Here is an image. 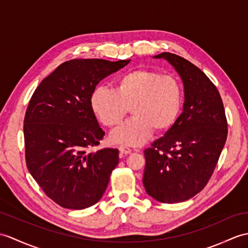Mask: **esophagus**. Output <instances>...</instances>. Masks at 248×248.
Returning <instances> with one entry per match:
<instances>
[{"label": "esophagus", "instance_id": "34e87169", "mask_svg": "<svg viewBox=\"0 0 248 248\" xmlns=\"http://www.w3.org/2000/svg\"><path fill=\"white\" fill-rule=\"evenodd\" d=\"M119 151H120V154H122V155H128V154H131V152H132L131 149L128 148V147H125V146L119 147Z\"/></svg>", "mask_w": 248, "mask_h": 248}]
</instances>
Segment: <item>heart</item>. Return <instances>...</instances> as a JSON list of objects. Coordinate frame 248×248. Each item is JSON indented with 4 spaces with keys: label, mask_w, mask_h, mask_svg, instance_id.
Wrapping results in <instances>:
<instances>
[{
    "label": "heart",
    "mask_w": 248,
    "mask_h": 248,
    "mask_svg": "<svg viewBox=\"0 0 248 248\" xmlns=\"http://www.w3.org/2000/svg\"><path fill=\"white\" fill-rule=\"evenodd\" d=\"M91 108L102 124L117 129L130 112L133 115L111 140L124 146L138 147L153 133L170 130L180 115L183 94L177 79L171 75L136 68L123 74L115 89L98 86L91 95Z\"/></svg>",
    "instance_id": "heart-1"
}]
</instances>
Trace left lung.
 I'll use <instances>...</instances> for the list:
<instances>
[{"mask_svg": "<svg viewBox=\"0 0 248 248\" xmlns=\"http://www.w3.org/2000/svg\"><path fill=\"white\" fill-rule=\"evenodd\" d=\"M183 80V113L165 136L145 149L142 183L163 203H180L202 191L214 173L226 142L227 119L222 98L211 80L191 62L163 53Z\"/></svg>", "mask_w": 248, "mask_h": 248, "instance_id": "1", "label": "left lung"}]
</instances>
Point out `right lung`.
<instances>
[{"label":"right lung","mask_w":248,"mask_h":248,"mask_svg":"<svg viewBox=\"0 0 248 248\" xmlns=\"http://www.w3.org/2000/svg\"><path fill=\"white\" fill-rule=\"evenodd\" d=\"M130 60L73 59L38 85L24 118L25 160L44 193L67 209H84L105 193L118 165V149L89 152L105 136L91 95L105 77Z\"/></svg>","instance_id":"add662e5"}]
</instances>
